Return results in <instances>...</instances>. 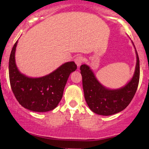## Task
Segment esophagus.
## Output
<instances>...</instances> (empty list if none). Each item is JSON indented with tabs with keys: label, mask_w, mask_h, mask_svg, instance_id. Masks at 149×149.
Instances as JSON below:
<instances>
[{
	"label": "esophagus",
	"mask_w": 149,
	"mask_h": 149,
	"mask_svg": "<svg viewBox=\"0 0 149 149\" xmlns=\"http://www.w3.org/2000/svg\"><path fill=\"white\" fill-rule=\"evenodd\" d=\"M74 61L77 66H78V67H79L80 65L83 64V57H82V56H78V57H76V59H75Z\"/></svg>",
	"instance_id": "esophagus-1"
}]
</instances>
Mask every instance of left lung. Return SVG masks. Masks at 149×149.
<instances>
[{"label":"left lung","instance_id":"8db88e82","mask_svg":"<svg viewBox=\"0 0 149 149\" xmlns=\"http://www.w3.org/2000/svg\"><path fill=\"white\" fill-rule=\"evenodd\" d=\"M136 64L132 78L125 86L109 90L101 85L88 66H80L83 88L85 101L89 108L95 113L111 116L122 111L129 105L134 97L139 81V59L137 52Z\"/></svg>","mask_w":149,"mask_h":149}]
</instances>
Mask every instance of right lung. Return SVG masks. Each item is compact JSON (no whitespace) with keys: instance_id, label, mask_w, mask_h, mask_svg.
Segmentation results:
<instances>
[{"instance_id":"obj_1","label":"right lung","mask_w":149,"mask_h":149,"mask_svg":"<svg viewBox=\"0 0 149 149\" xmlns=\"http://www.w3.org/2000/svg\"><path fill=\"white\" fill-rule=\"evenodd\" d=\"M15 43L9 59V78L12 90L23 107L32 111L46 112L57 107L71 72L76 71L74 61L66 62L47 76L29 78L19 71L15 64Z\"/></svg>"}]
</instances>
